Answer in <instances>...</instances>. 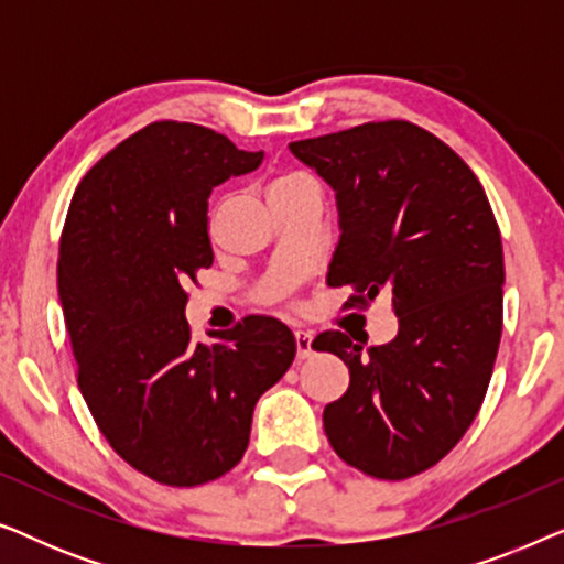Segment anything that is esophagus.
I'll use <instances>...</instances> for the list:
<instances>
[{"label":"esophagus","instance_id":"obj_1","mask_svg":"<svg viewBox=\"0 0 564 564\" xmlns=\"http://www.w3.org/2000/svg\"><path fill=\"white\" fill-rule=\"evenodd\" d=\"M295 346H297V359H311L313 357V336L305 330H295Z\"/></svg>","mask_w":564,"mask_h":564}]
</instances>
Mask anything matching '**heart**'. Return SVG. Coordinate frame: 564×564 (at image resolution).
Here are the masks:
<instances>
[{
	"instance_id": "heart-1",
	"label": "heart",
	"mask_w": 564,
	"mask_h": 564,
	"mask_svg": "<svg viewBox=\"0 0 564 564\" xmlns=\"http://www.w3.org/2000/svg\"><path fill=\"white\" fill-rule=\"evenodd\" d=\"M305 184H315L311 176L305 174H282L276 176V180L269 184V197L272 195H280V192H288V189H295V187H305Z\"/></svg>"
}]
</instances>
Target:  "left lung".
I'll return each instance as SVG.
<instances>
[{
  "label": "left lung",
  "instance_id": "obj_1",
  "mask_svg": "<svg viewBox=\"0 0 564 564\" xmlns=\"http://www.w3.org/2000/svg\"><path fill=\"white\" fill-rule=\"evenodd\" d=\"M336 192L341 238L328 284L349 305L388 292L398 336L326 330L313 341L349 367V390L323 411L334 452L380 480L434 467L480 411L503 330V246L465 161L408 120L367 122L290 143Z\"/></svg>",
  "mask_w": 564,
  "mask_h": 564
}]
</instances>
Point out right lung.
I'll list each match as a JSON object with an SVG mask.
<instances>
[{
	"mask_svg": "<svg viewBox=\"0 0 564 564\" xmlns=\"http://www.w3.org/2000/svg\"><path fill=\"white\" fill-rule=\"evenodd\" d=\"M261 159L210 128L151 122L89 169L61 234L58 297L82 395L112 449L174 488L241 462L253 405L297 351L267 315L215 344H192L184 318V288L213 264L210 192Z\"/></svg>",
	"mask_w": 564,
	"mask_h": 564,
	"instance_id": "obj_1",
	"label": "right lung"
}]
</instances>
